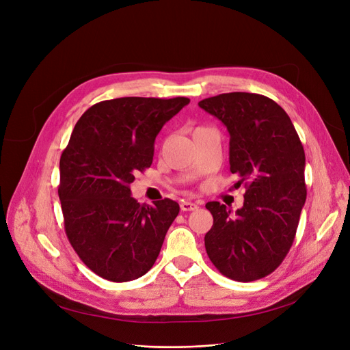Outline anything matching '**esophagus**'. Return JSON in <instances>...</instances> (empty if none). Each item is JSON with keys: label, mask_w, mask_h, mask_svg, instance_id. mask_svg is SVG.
<instances>
[{"label": "esophagus", "mask_w": 350, "mask_h": 350, "mask_svg": "<svg viewBox=\"0 0 350 350\" xmlns=\"http://www.w3.org/2000/svg\"><path fill=\"white\" fill-rule=\"evenodd\" d=\"M198 204L197 202H192V201H183L180 202V209H183V211H195V209H198Z\"/></svg>", "instance_id": "1"}]
</instances>
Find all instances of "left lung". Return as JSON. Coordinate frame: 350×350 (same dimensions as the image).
<instances>
[{
  "instance_id": "left-lung-1",
  "label": "left lung",
  "mask_w": 350,
  "mask_h": 350,
  "mask_svg": "<svg viewBox=\"0 0 350 350\" xmlns=\"http://www.w3.org/2000/svg\"><path fill=\"white\" fill-rule=\"evenodd\" d=\"M198 106L226 124L230 171L247 188L234 215L217 201L205 205L214 218L206 254L226 277L258 280L282 264L295 241L307 195L303 145L284 109L262 94L224 93Z\"/></svg>"
}]
</instances>
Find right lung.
Listing matches in <instances>:
<instances>
[{"mask_svg":"<svg viewBox=\"0 0 350 350\" xmlns=\"http://www.w3.org/2000/svg\"><path fill=\"white\" fill-rule=\"evenodd\" d=\"M188 103V97L96 103L81 115L62 153L59 197L67 239L106 280L142 277L159 256L179 205L170 198L141 205L129 185L150 166L163 124Z\"/></svg>","mask_w":350,"mask_h":350,"instance_id":"obj_1","label":"right lung"}]
</instances>
